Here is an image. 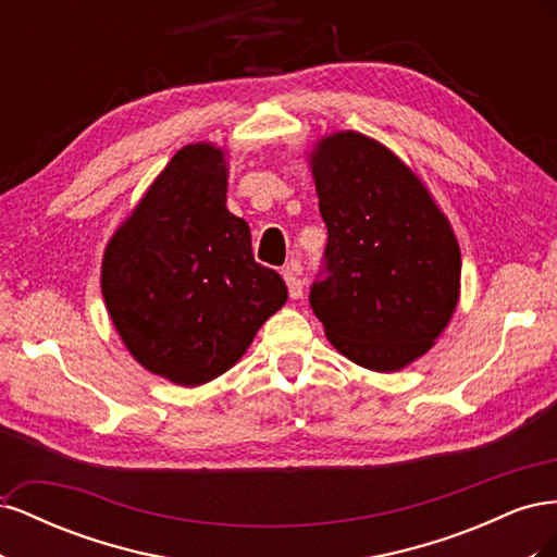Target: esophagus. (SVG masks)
Segmentation results:
<instances>
[{
    "label": "esophagus",
    "mask_w": 557,
    "mask_h": 557,
    "mask_svg": "<svg viewBox=\"0 0 557 557\" xmlns=\"http://www.w3.org/2000/svg\"><path fill=\"white\" fill-rule=\"evenodd\" d=\"M299 272L301 267L297 260H290L288 264L283 267V278H285V285H288V293L293 299H301V295H305V281L299 278Z\"/></svg>",
    "instance_id": "1"
}]
</instances>
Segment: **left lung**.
<instances>
[{
	"mask_svg": "<svg viewBox=\"0 0 557 557\" xmlns=\"http://www.w3.org/2000/svg\"><path fill=\"white\" fill-rule=\"evenodd\" d=\"M327 225L325 281L309 301L330 344L372 372H399L448 327L462 256L446 213L391 148L344 129L309 153Z\"/></svg>",
	"mask_w": 557,
	"mask_h": 557,
	"instance_id": "8db88e82",
	"label": "left lung"
}]
</instances>
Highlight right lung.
<instances>
[{
  "label": "right lung",
  "mask_w": 557,
  "mask_h": 557,
  "mask_svg": "<svg viewBox=\"0 0 557 557\" xmlns=\"http://www.w3.org/2000/svg\"><path fill=\"white\" fill-rule=\"evenodd\" d=\"M227 150L183 146L109 239L102 295L129 356L183 387L237 364L285 301L252 258L250 227L227 207Z\"/></svg>",
  "instance_id": "1"
}]
</instances>
